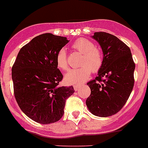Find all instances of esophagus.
I'll return each instance as SVG.
<instances>
[{
  "label": "esophagus",
  "instance_id": "obj_1",
  "mask_svg": "<svg viewBox=\"0 0 148 148\" xmlns=\"http://www.w3.org/2000/svg\"><path fill=\"white\" fill-rule=\"evenodd\" d=\"M81 86H80V85H74V89H75V91H77Z\"/></svg>",
  "mask_w": 148,
  "mask_h": 148
}]
</instances>
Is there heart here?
Returning <instances> with one entry per match:
<instances>
[{
  "label": "heart",
  "instance_id": "heart-1",
  "mask_svg": "<svg viewBox=\"0 0 148 148\" xmlns=\"http://www.w3.org/2000/svg\"><path fill=\"white\" fill-rule=\"evenodd\" d=\"M73 49L82 54L80 60L81 67L72 69L64 75V81L70 84L83 83L88 79L91 71L96 73L101 70L103 65V54L95 47L94 43L89 40L80 38L72 45ZM56 63L62 70H67L69 67L67 53L64 49L58 51L56 56Z\"/></svg>",
  "mask_w": 148,
  "mask_h": 148
}]
</instances>
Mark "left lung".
Wrapping results in <instances>:
<instances>
[{"mask_svg":"<svg viewBox=\"0 0 148 148\" xmlns=\"http://www.w3.org/2000/svg\"><path fill=\"white\" fill-rule=\"evenodd\" d=\"M103 53V65L95 79L88 82L91 94L86 104L95 116L106 117L116 114L126 103L134 84L135 63L129 47L106 32L92 36Z\"/></svg>","mask_w":148,"mask_h":148,"instance_id":"obj_1","label":"left lung"}]
</instances>
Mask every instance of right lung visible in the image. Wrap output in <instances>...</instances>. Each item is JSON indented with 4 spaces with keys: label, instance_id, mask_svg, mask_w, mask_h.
<instances>
[{
    "label": "right lung",
    "instance_id": "add662e5",
    "mask_svg": "<svg viewBox=\"0 0 148 148\" xmlns=\"http://www.w3.org/2000/svg\"><path fill=\"white\" fill-rule=\"evenodd\" d=\"M50 33L36 36L22 47L12 68L16 101L26 116L36 123L50 124L64 114L66 100L74 88L59 86L63 78L56 56L68 42Z\"/></svg>",
    "mask_w": 148,
    "mask_h": 148
}]
</instances>
